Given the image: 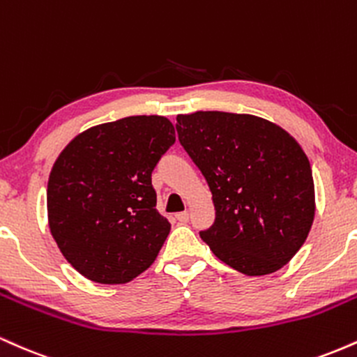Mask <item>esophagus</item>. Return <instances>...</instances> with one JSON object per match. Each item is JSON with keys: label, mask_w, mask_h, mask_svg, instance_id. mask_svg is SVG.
<instances>
[{"label": "esophagus", "mask_w": 357, "mask_h": 357, "mask_svg": "<svg viewBox=\"0 0 357 357\" xmlns=\"http://www.w3.org/2000/svg\"><path fill=\"white\" fill-rule=\"evenodd\" d=\"M176 220H178L179 223H188V221H190V213L188 211L178 213V215H176Z\"/></svg>", "instance_id": "esophagus-1"}]
</instances>
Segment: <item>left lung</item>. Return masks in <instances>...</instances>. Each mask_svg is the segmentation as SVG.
Wrapping results in <instances>:
<instances>
[{"label": "left lung", "instance_id": "left-lung-1", "mask_svg": "<svg viewBox=\"0 0 357 357\" xmlns=\"http://www.w3.org/2000/svg\"><path fill=\"white\" fill-rule=\"evenodd\" d=\"M176 121L179 142L213 195L216 218L199 231L204 243L250 277L289 264L315 213L312 169L298 142L250 114L199 110Z\"/></svg>", "mask_w": 357, "mask_h": 357}]
</instances>
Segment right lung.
<instances>
[{
  "mask_svg": "<svg viewBox=\"0 0 357 357\" xmlns=\"http://www.w3.org/2000/svg\"><path fill=\"white\" fill-rule=\"evenodd\" d=\"M174 141L166 117L132 116L90 127L56 158L48 225L85 278L126 284L153 265L171 225L155 210L151 174Z\"/></svg>",
  "mask_w": 357,
  "mask_h": 357,
  "instance_id": "obj_1",
  "label": "right lung"
}]
</instances>
